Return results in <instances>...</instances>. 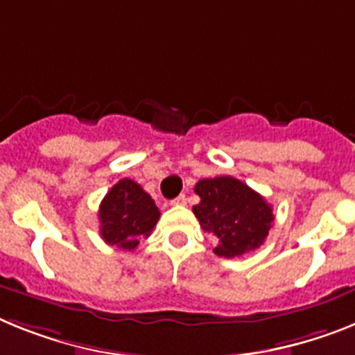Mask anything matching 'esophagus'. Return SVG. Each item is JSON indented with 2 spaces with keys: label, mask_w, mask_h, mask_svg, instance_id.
Segmentation results:
<instances>
[{
  "label": "esophagus",
  "mask_w": 355,
  "mask_h": 355,
  "mask_svg": "<svg viewBox=\"0 0 355 355\" xmlns=\"http://www.w3.org/2000/svg\"><path fill=\"white\" fill-rule=\"evenodd\" d=\"M187 204V198L186 195H178L177 198H173L171 205H186Z\"/></svg>",
  "instance_id": "obj_1"
}]
</instances>
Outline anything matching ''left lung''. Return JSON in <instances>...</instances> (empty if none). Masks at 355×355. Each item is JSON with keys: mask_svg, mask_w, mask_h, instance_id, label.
Instances as JSON below:
<instances>
[{"mask_svg": "<svg viewBox=\"0 0 355 355\" xmlns=\"http://www.w3.org/2000/svg\"><path fill=\"white\" fill-rule=\"evenodd\" d=\"M195 193L200 202L193 205V213L205 233L218 238L214 254L238 258L265 242L274 214L260 193L234 177L198 180Z\"/></svg>", "mask_w": 355, "mask_h": 355, "instance_id": "left-lung-1", "label": "left lung"}]
</instances>
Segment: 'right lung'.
I'll return each instance as SVG.
<instances>
[{
	"label": "right lung",
	"instance_id": "right-lung-1",
	"mask_svg": "<svg viewBox=\"0 0 355 355\" xmlns=\"http://www.w3.org/2000/svg\"><path fill=\"white\" fill-rule=\"evenodd\" d=\"M159 218L153 198L130 178L119 180L99 205L101 236L124 251H133L142 236H150Z\"/></svg>",
	"mask_w": 355,
	"mask_h": 355
}]
</instances>
